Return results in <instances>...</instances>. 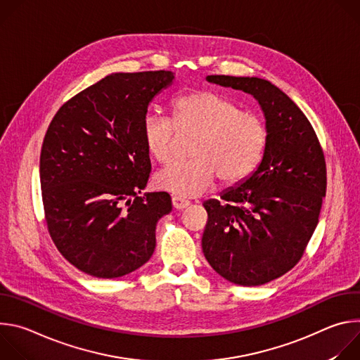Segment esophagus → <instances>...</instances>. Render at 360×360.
I'll return each mask as SVG.
<instances>
[{"label":"esophagus","instance_id":"1","mask_svg":"<svg viewBox=\"0 0 360 360\" xmlns=\"http://www.w3.org/2000/svg\"><path fill=\"white\" fill-rule=\"evenodd\" d=\"M172 205L175 210H185L189 207V200L178 198V196H172Z\"/></svg>","mask_w":360,"mask_h":360}]
</instances>
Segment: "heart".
I'll return each mask as SVG.
<instances>
[{
  "label": "heart",
  "instance_id": "b5f03b06",
  "mask_svg": "<svg viewBox=\"0 0 360 360\" xmlns=\"http://www.w3.org/2000/svg\"><path fill=\"white\" fill-rule=\"evenodd\" d=\"M176 131L196 132L188 161L160 171L153 184L178 198L207 191L218 176L224 184L245 179L258 167L266 145V125L238 102L215 91H198L172 102V120L149 111L142 120V138L150 157L168 164Z\"/></svg>",
  "mask_w": 360,
  "mask_h": 360
}]
</instances>
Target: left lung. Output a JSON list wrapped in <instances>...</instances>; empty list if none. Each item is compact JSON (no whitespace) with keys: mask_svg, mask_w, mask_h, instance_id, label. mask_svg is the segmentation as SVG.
Here are the masks:
<instances>
[{"mask_svg":"<svg viewBox=\"0 0 360 360\" xmlns=\"http://www.w3.org/2000/svg\"><path fill=\"white\" fill-rule=\"evenodd\" d=\"M208 82L250 94L265 115L264 157L246 179L203 202L208 222L205 258L240 286H259L289 272L302 258L326 195V164L304 114L278 86L256 77L208 75Z\"/></svg>","mask_w":360,"mask_h":360,"instance_id":"left-lung-1","label":"left lung"}]
</instances>
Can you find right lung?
Masks as SVG:
<instances>
[{"label":"right lung","instance_id":"obj_1","mask_svg":"<svg viewBox=\"0 0 360 360\" xmlns=\"http://www.w3.org/2000/svg\"><path fill=\"white\" fill-rule=\"evenodd\" d=\"M171 71L115 72L81 91L51 121L39 157L48 232L81 272L112 279L149 261L167 192L139 196L150 161L142 138L149 102Z\"/></svg>","mask_w":360,"mask_h":360}]
</instances>
